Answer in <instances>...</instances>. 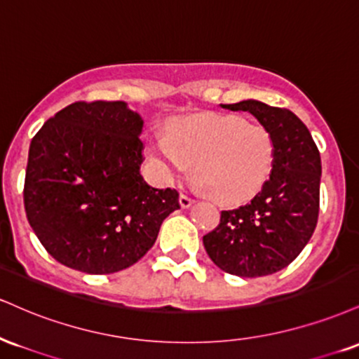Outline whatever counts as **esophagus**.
Listing matches in <instances>:
<instances>
[{"label": "esophagus", "instance_id": "esophagus-1", "mask_svg": "<svg viewBox=\"0 0 359 359\" xmlns=\"http://www.w3.org/2000/svg\"><path fill=\"white\" fill-rule=\"evenodd\" d=\"M180 205L183 206V208H189V206L193 205V198L188 196L187 193H181V195H180Z\"/></svg>", "mask_w": 359, "mask_h": 359}]
</instances>
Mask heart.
I'll use <instances>...</instances> for the list:
<instances>
[{"label": "heart", "mask_w": 359, "mask_h": 359, "mask_svg": "<svg viewBox=\"0 0 359 359\" xmlns=\"http://www.w3.org/2000/svg\"><path fill=\"white\" fill-rule=\"evenodd\" d=\"M151 151L166 178L183 175L193 164L198 189L235 205L262 188L276 146L262 126L237 116L200 114L176 121L170 137L156 139Z\"/></svg>", "instance_id": "b5f03b06"}]
</instances>
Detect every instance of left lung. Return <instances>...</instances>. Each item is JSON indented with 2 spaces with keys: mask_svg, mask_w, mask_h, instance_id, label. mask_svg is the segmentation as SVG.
<instances>
[{
  "mask_svg": "<svg viewBox=\"0 0 359 359\" xmlns=\"http://www.w3.org/2000/svg\"><path fill=\"white\" fill-rule=\"evenodd\" d=\"M250 112L273 139L271 176L247 205L223 210L217 229L203 237L206 254L223 272L262 277L279 272L301 254L319 217L321 156L309 129L294 112L259 100L222 104Z\"/></svg>",
  "mask_w": 359,
  "mask_h": 359,
  "instance_id": "left-lung-1",
  "label": "left lung"
}]
</instances>
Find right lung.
Instances as JSON below:
<instances>
[{
	"instance_id": "add662e5",
	"label": "right lung",
	"mask_w": 359,
	"mask_h": 359,
	"mask_svg": "<svg viewBox=\"0 0 359 359\" xmlns=\"http://www.w3.org/2000/svg\"><path fill=\"white\" fill-rule=\"evenodd\" d=\"M142 119L121 100L74 102L29 144L23 201L29 226L75 271H124L154 245L180 193L142 180Z\"/></svg>"
}]
</instances>
